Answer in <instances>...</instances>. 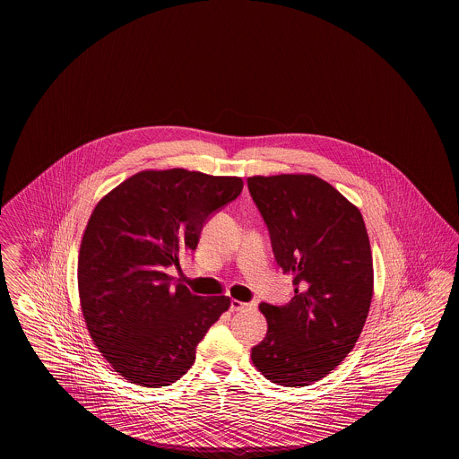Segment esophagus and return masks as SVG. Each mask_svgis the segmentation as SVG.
<instances>
[{"label":"esophagus","mask_w":459,"mask_h":459,"mask_svg":"<svg viewBox=\"0 0 459 459\" xmlns=\"http://www.w3.org/2000/svg\"><path fill=\"white\" fill-rule=\"evenodd\" d=\"M248 304H245V302H241V300H237V299H233L231 300V306H230V309L233 311V313H237V311H241V309H245Z\"/></svg>","instance_id":"esophagus-1"}]
</instances>
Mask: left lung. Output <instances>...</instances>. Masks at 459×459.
Instances as JSON below:
<instances>
[{
    "mask_svg": "<svg viewBox=\"0 0 459 459\" xmlns=\"http://www.w3.org/2000/svg\"><path fill=\"white\" fill-rule=\"evenodd\" d=\"M276 263L293 276L287 306H259L254 366L276 385H311L354 349L373 299V257L359 209L314 174L252 176Z\"/></svg>",
    "mask_w": 459,
    "mask_h": 459,
    "instance_id": "1",
    "label": "left lung"
}]
</instances>
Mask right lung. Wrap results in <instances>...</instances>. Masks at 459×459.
I'll return each instance as SVG.
<instances>
[{
  "instance_id": "right-lung-1",
  "label": "right lung",
  "mask_w": 459,
  "mask_h": 459,
  "mask_svg": "<svg viewBox=\"0 0 459 459\" xmlns=\"http://www.w3.org/2000/svg\"><path fill=\"white\" fill-rule=\"evenodd\" d=\"M237 176L142 170L105 195L86 224L77 287L86 328L101 356L136 385L179 380L230 297L170 285V265L194 252L207 218L241 194Z\"/></svg>"
}]
</instances>
